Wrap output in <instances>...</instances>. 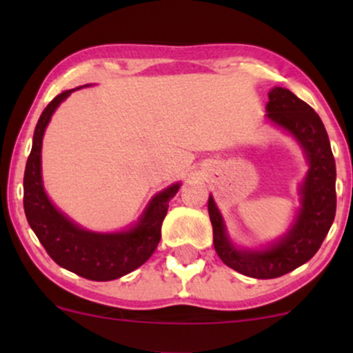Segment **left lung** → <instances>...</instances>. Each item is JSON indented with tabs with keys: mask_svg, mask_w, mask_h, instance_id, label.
I'll list each match as a JSON object with an SVG mask.
<instances>
[{
	"mask_svg": "<svg viewBox=\"0 0 353 353\" xmlns=\"http://www.w3.org/2000/svg\"><path fill=\"white\" fill-rule=\"evenodd\" d=\"M267 117L297 137L310 164L301 189L302 208L290 232L265 250H237L228 239L212 197L208 204L217 255L230 269L254 279L281 277L310 261L329 232L337 208L335 159L317 112L289 89L274 88L269 92Z\"/></svg>",
	"mask_w": 353,
	"mask_h": 353,
	"instance_id": "1",
	"label": "left lung"
}]
</instances>
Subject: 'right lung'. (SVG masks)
<instances>
[{"label":"right lung","instance_id":"1","mask_svg":"<svg viewBox=\"0 0 353 353\" xmlns=\"http://www.w3.org/2000/svg\"><path fill=\"white\" fill-rule=\"evenodd\" d=\"M72 92L63 91L44 108L33 136V148L24 169V214L36 237L56 264L89 281H114L132 272L151 257L161 241V228L169 199L179 184L157 194L134 229L117 234L89 232L72 224L46 197L41 181L43 134L52 112Z\"/></svg>","mask_w":353,"mask_h":353}]
</instances>
